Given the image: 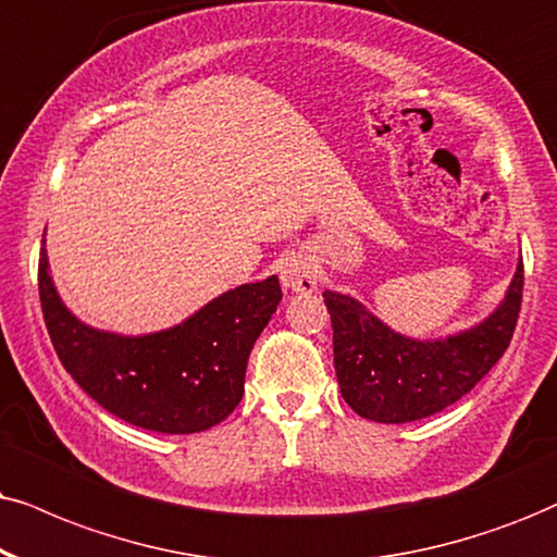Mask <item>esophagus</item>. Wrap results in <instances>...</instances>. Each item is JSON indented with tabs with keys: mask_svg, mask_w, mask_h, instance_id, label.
<instances>
[{
	"mask_svg": "<svg viewBox=\"0 0 557 557\" xmlns=\"http://www.w3.org/2000/svg\"><path fill=\"white\" fill-rule=\"evenodd\" d=\"M280 277H283V285L287 290L313 293L315 283H319V270H315V264L308 257L293 255L280 267Z\"/></svg>",
	"mask_w": 557,
	"mask_h": 557,
	"instance_id": "1",
	"label": "esophagus"
}]
</instances>
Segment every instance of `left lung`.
Returning <instances> with one entry per match:
<instances>
[{"instance_id":"1","label":"left lung","mask_w":557,"mask_h":557,"mask_svg":"<svg viewBox=\"0 0 557 557\" xmlns=\"http://www.w3.org/2000/svg\"><path fill=\"white\" fill-rule=\"evenodd\" d=\"M522 287L519 259L502 306L447 339H411L385 326L351 295L326 290L342 398L377 424H406L453 406L502 360L522 308Z\"/></svg>"}]
</instances>
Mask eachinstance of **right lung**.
Here are the masks:
<instances>
[{
	"instance_id": "add662e5",
	"label": "right lung",
	"mask_w": 557,
	"mask_h": 557,
	"mask_svg": "<svg viewBox=\"0 0 557 557\" xmlns=\"http://www.w3.org/2000/svg\"><path fill=\"white\" fill-rule=\"evenodd\" d=\"M38 287L55 355L79 388L117 419L161 434L206 432L234 411L251 347L283 300L272 274L218 295L177 326L123 336L87 326L63 306L46 249Z\"/></svg>"
}]
</instances>
